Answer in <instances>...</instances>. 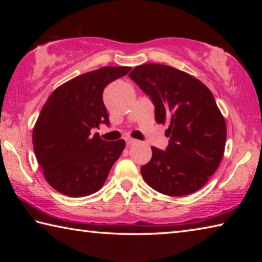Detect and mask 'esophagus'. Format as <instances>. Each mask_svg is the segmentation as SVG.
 Wrapping results in <instances>:
<instances>
[{"label":"esophagus","instance_id":"esophagus-1","mask_svg":"<svg viewBox=\"0 0 262 262\" xmlns=\"http://www.w3.org/2000/svg\"><path fill=\"white\" fill-rule=\"evenodd\" d=\"M126 143H127L128 147H129V145L136 144V143H137V141H136V140H134V139H132V137H127V139H126Z\"/></svg>","mask_w":262,"mask_h":262}]
</instances>
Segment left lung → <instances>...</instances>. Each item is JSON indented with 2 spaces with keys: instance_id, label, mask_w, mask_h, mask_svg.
Wrapping results in <instances>:
<instances>
[{
  "instance_id": "1",
  "label": "left lung",
  "mask_w": 262,
  "mask_h": 262,
  "mask_svg": "<svg viewBox=\"0 0 262 262\" xmlns=\"http://www.w3.org/2000/svg\"><path fill=\"white\" fill-rule=\"evenodd\" d=\"M129 77L151 98L156 121L168 125L166 150L151 147V159L141 167L145 183L170 196L196 192L215 173L227 141V123L211 91L170 66H137Z\"/></svg>"
}]
</instances>
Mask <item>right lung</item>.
I'll list each match as a JSON object with an SVG mask.
<instances>
[{
    "label": "right lung",
    "mask_w": 262,
    "mask_h": 262,
    "mask_svg": "<svg viewBox=\"0 0 262 262\" xmlns=\"http://www.w3.org/2000/svg\"><path fill=\"white\" fill-rule=\"evenodd\" d=\"M130 69L104 67L79 75L56 88L42 106L33 149L46 181L59 193L82 198L103 187L126 142L104 141L91 129L110 123L104 89Z\"/></svg>",
    "instance_id": "right-lung-1"
}]
</instances>
